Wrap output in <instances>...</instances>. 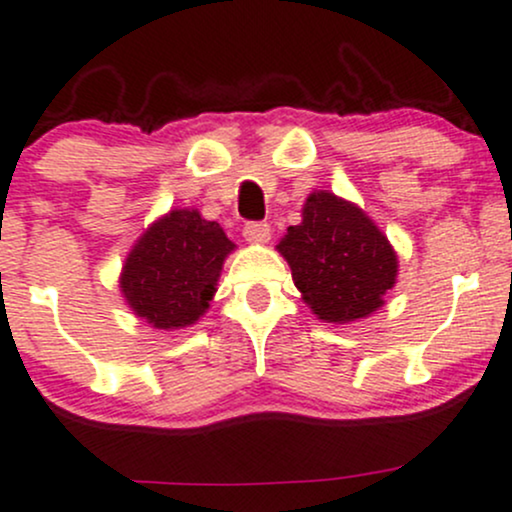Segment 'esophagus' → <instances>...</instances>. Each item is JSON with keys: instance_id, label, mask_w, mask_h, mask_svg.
<instances>
[{"instance_id": "1", "label": "esophagus", "mask_w": 512, "mask_h": 512, "mask_svg": "<svg viewBox=\"0 0 512 512\" xmlns=\"http://www.w3.org/2000/svg\"><path fill=\"white\" fill-rule=\"evenodd\" d=\"M243 235L247 243L262 245V243H269V238H272V228H269L267 223H247L243 228Z\"/></svg>"}]
</instances>
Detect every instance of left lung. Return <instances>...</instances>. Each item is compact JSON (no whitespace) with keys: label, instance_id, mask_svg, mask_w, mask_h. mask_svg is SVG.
Returning a JSON list of instances; mask_svg holds the SVG:
<instances>
[{"label":"left lung","instance_id":"1","mask_svg":"<svg viewBox=\"0 0 512 512\" xmlns=\"http://www.w3.org/2000/svg\"><path fill=\"white\" fill-rule=\"evenodd\" d=\"M277 250L303 301L325 323H352L384 306L398 257L384 233L352 201L313 192L303 221L286 228Z\"/></svg>","mask_w":512,"mask_h":512}]
</instances>
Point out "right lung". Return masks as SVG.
<instances>
[{"label": "right lung", "mask_w": 512, "mask_h": 512, "mask_svg": "<svg viewBox=\"0 0 512 512\" xmlns=\"http://www.w3.org/2000/svg\"><path fill=\"white\" fill-rule=\"evenodd\" d=\"M235 245L196 209H174L145 230L128 252L121 294L157 330L194 325L216 294L223 262Z\"/></svg>", "instance_id": "1"}]
</instances>
